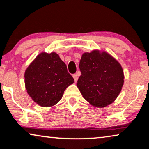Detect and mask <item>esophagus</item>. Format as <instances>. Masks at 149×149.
Listing matches in <instances>:
<instances>
[{
	"instance_id": "34e87169",
	"label": "esophagus",
	"mask_w": 149,
	"mask_h": 149,
	"mask_svg": "<svg viewBox=\"0 0 149 149\" xmlns=\"http://www.w3.org/2000/svg\"><path fill=\"white\" fill-rule=\"evenodd\" d=\"M72 77H73V78H74V81L77 82V80H78V75H77V74H74L72 75Z\"/></svg>"
}]
</instances>
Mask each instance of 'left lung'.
<instances>
[{
    "mask_svg": "<svg viewBox=\"0 0 149 149\" xmlns=\"http://www.w3.org/2000/svg\"><path fill=\"white\" fill-rule=\"evenodd\" d=\"M81 75L77 86L92 105L104 107L112 103L124 84L121 65L106 52L93 51L83 54L79 63Z\"/></svg>",
    "mask_w": 149,
    "mask_h": 149,
    "instance_id": "8db88e82",
    "label": "left lung"
}]
</instances>
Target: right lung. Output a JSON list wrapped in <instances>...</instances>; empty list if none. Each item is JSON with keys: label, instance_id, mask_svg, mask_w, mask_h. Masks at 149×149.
<instances>
[{"label": "right lung", "instance_id": "right-lung-1", "mask_svg": "<svg viewBox=\"0 0 149 149\" xmlns=\"http://www.w3.org/2000/svg\"><path fill=\"white\" fill-rule=\"evenodd\" d=\"M25 88L33 100L42 107L57 104L74 79L56 53H41L24 73Z\"/></svg>", "mask_w": 149, "mask_h": 149}]
</instances>
